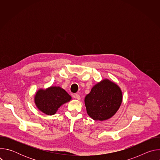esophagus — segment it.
Here are the masks:
<instances>
[{"label": "esophagus", "instance_id": "34e87169", "mask_svg": "<svg viewBox=\"0 0 160 160\" xmlns=\"http://www.w3.org/2000/svg\"><path fill=\"white\" fill-rule=\"evenodd\" d=\"M73 98L77 99H78V100H80V96L78 94H74V95L73 96Z\"/></svg>", "mask_w": 160, "mask_h": 160}]
</instances>
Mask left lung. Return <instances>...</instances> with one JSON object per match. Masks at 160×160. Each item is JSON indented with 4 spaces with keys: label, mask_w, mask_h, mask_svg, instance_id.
<instances>
[{
    "label": "left lung",
    "mask_w": 160,
    "mask_h": 160,
    "mask_svg": "<svg viewBox=\"0 0 160 160\" xmlns=\"http://www.w3.org/2000/svg\"><path fill=\"white\" fill-rule=\"evenodd\" d=\"M122 98L119 86L104 79L96 84L85 98L87 114L94 120H108L118 110Z\"/></svg>",
    "instance_id": "left-lung-1"
}]
</instances>
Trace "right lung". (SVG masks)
<instances>
[{"label": "right lung", "instance_id": "1", "mask_svg": "<svg viewBox=\"0 0 160 160\" xmlns=\"http://www.w3.org/2000/svg\"><path fill=\"white\" fill-rule=\"evenodd\" d=\"M35 103L37 108L48 115H53L58 108L69 102L72 97L60 87H50L39 89L35 96Z\"/></svg>", "mask_w": 160, "mask_h": 160}]
</instances>
